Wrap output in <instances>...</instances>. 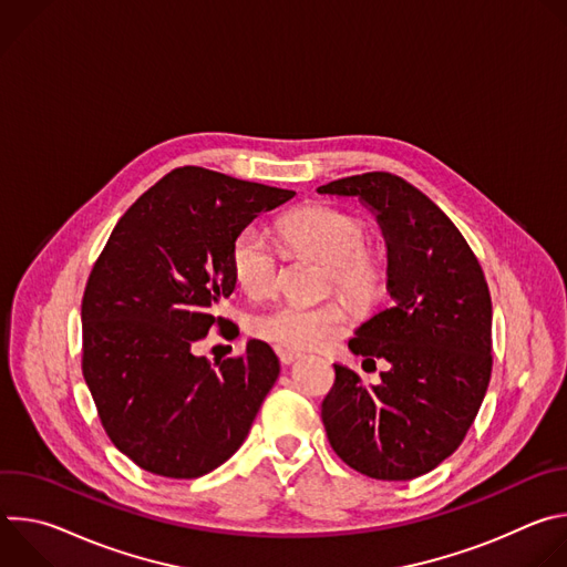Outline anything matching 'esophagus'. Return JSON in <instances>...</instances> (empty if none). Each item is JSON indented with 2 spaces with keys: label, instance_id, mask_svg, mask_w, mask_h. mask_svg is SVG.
Returning a JSON list of instances; mask_svg holds the SVG:
<instances>
[{
  "label": "esophagus",
  "instance_id": "esophagus-1",
  "mask_svg": "<svg viewBox=\"0 0 567 567\" xmlns=\"http://www.w3.org/2000/svg\"><path fill=\"white\" fill-rule=\"evenodd\" d=\"M278 359H280V363H282V365H291V363L300 361V359H302V354L291 352V350H278Z\"/></svg>",
  "mask_w": 567,
  "mask_h": 567
}]
</instances>
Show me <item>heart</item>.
Listing matches in <instances>:
<instances>
[{"label": "heart", "instance_id": "obj_1", "mask_svg": "<svg viewBox=\"0 0 567 567\" xmlns=\"http://www.w3.org/2000/svg\"><path fill=\"white\" fill-rule=\"evenodd\" d=\"M287 247L296 254L328 262V285L359 300L381 293L385 282L383 258L363 245L365 226L359 217L332 208L307 206L278 224ZM230 269L237 285L251 298H265L278 287V256L267 233L245 226L230 241ZM348 311L337 302H280L251 322V332L278 348L318 350L348 330Z\"/></svg>", "mask_w": 567, "mask_h": 567}]
</instances>
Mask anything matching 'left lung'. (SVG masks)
I'll list each match as a JSON object with an SVG mask.
<instances>
[{"instance_id":"obj_1","label":"left lung","mask_w":567,"mask_h":567,"mask_svg":"<svg viewBox=\"0 0 567 567\" xmlns=\"http://www.w3.org/2000/svg\"><path fill=\"white\" fill-rule=\"evenodd\" d=\"M320 195L357 197L385 239L392 298L348 348L390 370L381 383L334 363L322 424L337 455L374 480H413L446 460L471 429L492 377V296L455 224L390 173L346 177Z\"/></svg>"}]
</instances>
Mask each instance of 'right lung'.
Instances as JSON below:
<instances>
[{
	"instance_id": "obj_1",
	"label": "right lung",
	"mask_w": 567,
	"mask_h": 567,
	"mask_svg": "<svg viewBox=\"0 0 567 567\" xmlns=\"http://www.w3.org/2000/svg\"><path fill=\"white\" fill-rule=\"evenodd\" d=\"M296 193L179 168L114 226L83 298V374L101 422L141 468L199 477L247 440L280 374L258 339L210 365L195 354L235 289L230 241Z\"/></svg>"
}]
</instances>
